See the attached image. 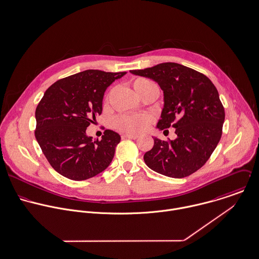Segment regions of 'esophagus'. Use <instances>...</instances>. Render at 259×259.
I'll return each instance as SVG.
<instances>
[{"label": "esophagus", "instance_id": "esophagus-1", "mask_svg": "<svg viewBox=\"0 0 259 259\" xmlns=\"http://www.w3.org/2000/svg\"><path fill=\"white\" fill-rule=\"evenodd\" d=\"M122 138H128V139H137L138 135L135 134H122Z\"/></svg>", "mask_w": 259, "mask_h": 259}]
</instances>
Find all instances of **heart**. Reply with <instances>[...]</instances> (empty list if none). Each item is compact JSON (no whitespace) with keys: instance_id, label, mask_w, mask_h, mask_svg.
<instances>
[{"instance_id":"heart-1","label":"heart","mask_w":259,"mask_h":259,"mask_svg":"<svg viewBox=\"0 0 259 259\" xmlns=\"http://www.w3.org/2000/svg\"><path fill=\"white\" fill-rule=\"evenodd\" d=\"M148 83H150V81L147 79L137 78L133 81L132 84L136 92L139 94L141 89ZM150 121H151V117L147 114H136V115L122 114L114 118L113 126L122 132L140 133L147 128Z\"/></svg>"}]
</instances>
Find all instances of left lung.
Here are the masks:
<instances>
[{
    "instance_id": "1",
    "label": "left lung",
    "mask_w": 259,
    "mask_h": 259,
    "mask_svg": "<svg viewBox=\"0 0 259 259\" xmlns=\"http://www.w3.org/2000/svg\"><path fill=\"white\" fill-rule=\"evenodd\" d=\"M132 74L154 80L164 92L157 127L176 128L175 140L154 138L146 165L162 175L183 178L200 169L216 148L225 118L214 84L204 74L177 63H162Z\"/></svg>"
}]
</instances>
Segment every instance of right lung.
Returning a JSON list of instances; mask_svg holds the SVG:
<instances>
[{"label":"right lung","mask_w":259,"mask_h":259,"mask_svg":"<svg viewBox=\"0 0 259 259\" xmlns=\"http://www.w3.org/2000/svg\"><path fill=\"white\" fill-rule=\"evenodd\" d=\"M125 74L86 70L56 81L46 90L36 108L35 137L59 174L82 181L111 163L120 135L105 130L101 140L92 139L86 129L102 113L107 87Z\"/></svg>","instance_id":"1"}]
</instances>
